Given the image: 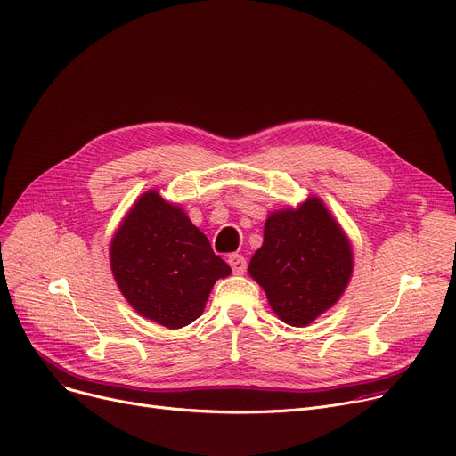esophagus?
I'll return each instance as SVG.
<instances>
[{"instance_id":"1","label":"esophagus","mask_w":456,"mask_h":456,"mask_svg":"<svg viewBox=\"0 0 456 456\" xmlns=\"http://www.w3.org/2000/svg\"><path fill=\"white\" fill-rule=\"evenodd\" d=\"M227 262H229V266L232 268V272L238 273V275H242V273L246 272V268H248L246 258H244L242 255H238V253L229 255V256H227Z\"/></svg>"}]
</instances>
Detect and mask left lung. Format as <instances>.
<instances>
[{
	"instance_id": "obj_1",
	"label": "left lung",
	"mask_w": 456,
	"mask_h": 456,
	"mask_svg": "<svg viewBox=\"0 0 456 456\" xmlns=\"http://www.w3.org/2000/svg\"><path fill=\"white\" fill-rule=\"evenodd\" d=\"M273 313L306 327L344 296L353 275L349 236L318 196L268 214L265 242L248 266Z\"/></svg>"
}]
</instances>
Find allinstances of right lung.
<instances>
[{"label": "right lung", "instance_id": "right-lung-1", "mask_svg": "<svg viewBox=\"0 0 456 456\" xmlns=\"http://www.w3.org/2000/svg\"><path fill=\"white\" fill-rule=\"evenodd\" d=\"M110 270L136 313L167 329L198 320L214 282L231 268L186 212L151 188L133 203L110 240Z\"/></svg>", "mask_w": 456, "mask_h": 456}]
</instances>
